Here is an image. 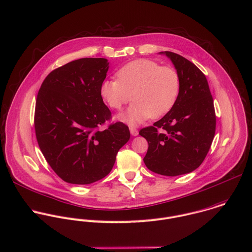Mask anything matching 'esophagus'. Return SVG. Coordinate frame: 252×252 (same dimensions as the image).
<instances>
[{"mask_svg":"<svg viewBox=\"0 0 252 252\" xmlns=\"http://www.w3.org/2000/svg\"><path fill=\"white\" fill-rule=\"evenodd\" d=\"M130 133H131L132 136H138L139 135V131L134 127H130Z\"/></svg>","mask_w":252,"mask_h":252,"instance_id":"34e87169","label":"esophagus"}]
</instances>
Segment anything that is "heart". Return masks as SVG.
Segmentation results:
<instances>
[{
  "instance_id": "obj_1",
  "label": "heart",
  "mask_w": 252,
  "mask_h": 252,
  "mask_svg": "<svg viewBox=\"0 0 252 252\" xmlns=\"http://www.w3.org/2000/svg\"><path fill=\"white\" fill-rule=\"evenodd\" d=\"M116 77L117 81L106 80L101 84L100 94L115 110L122 109L131 99L134 101L126 112L118 116L123 122L136 125L150 117L160 118L177 101L180 80L173 68L138 59L120 68Z\"/></svg>"
}]
</instances>
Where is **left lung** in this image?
<instances>
[{
    "instance_id": "1",
    "label": "left lung",
    "mask_w": 252,
    "mask_h": 252,
    "mask_svg": "<svg viewBox=\"0 0 252 252\" xmlns=\"http://www.w3.org/2000/svg\"><path fill=\"white\" fill-rule=\"evenodd\" d=\"M159 54L171 61L179 76V95L167 114L139 134L149 144L146 166L161 175L176 176L192 172L203 162L215 136L216 115L205 75L176 53Z\"/></svg>"
}]
</instances>
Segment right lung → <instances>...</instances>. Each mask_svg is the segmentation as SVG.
Segmentation results:
<instances>
[{"label":"right lung","mask_w":252,"mask_h":252,"mask_svg":"<svg viewBox=\"0 0 252 252\" xmlns=\"http://www.w3.org/2000/svg\"><path fill=\"white\" fill-rule=\"evenodd\" d=\"M109 62L82 58L52 71L38 92L34 127L39 148L56 174L73 184H91L112 169L129 128L111 117L100 94Z\"/></svg>","instance_id":"add662e5"}]
</instances>
